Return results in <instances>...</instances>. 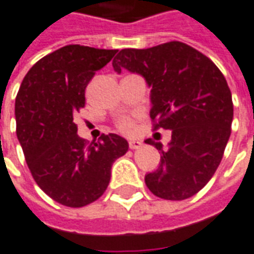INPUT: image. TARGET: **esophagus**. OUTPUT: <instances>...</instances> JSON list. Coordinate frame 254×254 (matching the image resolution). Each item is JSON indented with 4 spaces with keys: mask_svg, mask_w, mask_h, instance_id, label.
Listing matches in <instances>:
<instances>
[{
    "mask_svg": "<svg viewBox=\"0 0 254 254\" xmlns=\"http://www.w3.org/2000/svg\"><path fill=\"white\" fill-rule=\"evenodd\" d=\"M141 144H143V143H141L140 140H130V141H129V148H130V150H137V148L141 147Z\"/></svg>",
    "mask_w": 254,
    "mask_h": 254,
    "instance_id": "obj_1",
    "label": "esophagus"
}]
</instances>
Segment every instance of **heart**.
Wrapping results in <instances>:
<instances>
[{
	"label": "heart",
	"mask_w": 254,
	"mask_h": 254,
	"mask_svg": "<svg viewBox=\"0 0 254 254\" xmlns=\"http://www.w3.org/2000/svg\"><path fill=\"white\" fill-rule=\"evenodd\" d=\"M118 127H120V129H121L122 132H130V130L133 129V124L130 120L124 118V120H121V121H120Z\"/></svg>",
	"instance_id": "obj_1"
}]
</instances>
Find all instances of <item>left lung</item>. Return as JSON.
<instances>
[{
  "mask_svg": "<svg viewBox=\"0 0 254 254\" xmlns=\"http://www.w3.org/2000/svg\"><path fill=\"white\" fill-rule=\"evenodd\" d=\"M113 67L144 78L155 127L172 130L166 151L145 140L162 152L158 169L144 177L148 190L169 201L195 195L214 175L231 134L234 106L224 75L209 58L179 41L122 49Z\"/></svg>",
  "mask_w": 254,
  "mask_h": 254,
  "instance_id": "left-lung-1",
  "label": "left lung"
}]
</instances>
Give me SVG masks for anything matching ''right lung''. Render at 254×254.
<instances>
[{
	"mask_svg": "<svg viewBox=\"0 0 254 254\" xmlns=\"http://www.w3.org/2000/svg\"><path fill=\"white\" fill-rule=\"evenodd\" d=\"M117 52L82 45L60 48L30 68L17 92L16 134L28 169L40 189L64 206L81 207L100 198L114 161L129 148L114 133L86 145L74 124L89 81Z\"/></svg>",
	"mask_w": 254,
	"mask_h": 254,
	"instance_id": "1",
	"label": "right lung"
}]
</instances>
